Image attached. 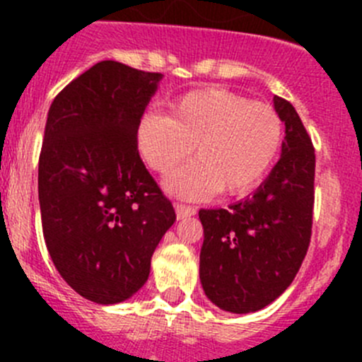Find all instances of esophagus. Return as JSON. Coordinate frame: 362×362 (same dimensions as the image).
Instances as JSON below:
<instances>
[{
    "label": "esophagus",
    "mask_w": 362,
    "mask_h": 362,
    "mask_svg": "<svg viewBox=\"0 0 362 362\" xmlns=\"http://www.w3.org/2000/svg\"><path fill=\"white\" fill-rule=\"evenodd\" d=\"M175 211H177L178 221H182V218H187V217H191V215H194L196 208L194 206H187V204L177 203V204H175Z\"/></svg>",
    "instance_id": "obj_1"
}]
</instances>
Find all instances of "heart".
<instances>
[{"label": "heart", "mask_w": 362, "mask_h": 362, "mask_svg": "<svg viewBox=\"0 0 362 362\" xmlns=\"http://www.w3.org/2000/svg\"><path fill=\"white\" fill-rule=\"evenodd\" d=\"M282 136V120L269 105L211 87L175 101L171 117L145 113L136 145L158 173L187 159L194 147L198 160L173 171L164 185L178 198L203 199L218 189L238 196L255 187L275 163Z\"/></svg>", "instance_id": "b5f03b06"}]
</instances>
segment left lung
<instances>
[{"label":"left lung","instance_id":"8db88e82","mask_svg":"<svg viewBox=\"0 0 362 362\" xmlns=\"http://www.w3.org/2000/svg\"><path fill=\"white\" fill-rule=\"evenodd\" d=\"M273 105L286 138L272 173L228 210H199L203 291L231 313L257 312L275 301L293 284L312 236L315 151L293 105L279 96Z\"/></svg>","mask_w":362,"mask_h":362}]
</instances>
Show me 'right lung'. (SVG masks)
I'll return each mask as SVG.
<instances>
[{"mask_svg":"<svg viewBox=\"0 0 362 362\" xmlns=\"http://www.w3.org/2000/svg\"><path fill=\"white\" fill-rule=\"evenodd\" d=\"M160 78L101 61L69 82L47 115L38 163L43 238L68 286L100 305L144 287L177 218L136 145Z\"/></svg>","mask_w":362,"mask_h":362,"instance_id":"right-lung-1","label":"right lung"}]
</instances>
